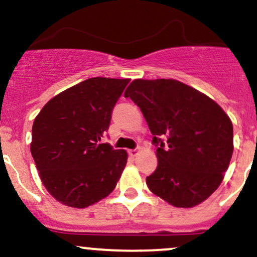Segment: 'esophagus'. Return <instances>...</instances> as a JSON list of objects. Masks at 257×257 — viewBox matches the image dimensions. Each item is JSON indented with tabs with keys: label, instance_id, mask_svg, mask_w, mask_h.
I'll use <instances>...</instances> for the list:
<instances>
[{
	"label": "esophagus",
	"instance_id": "obj_1",
	"mask_svg": "<svg viewBox=\"0 0 257 257\" xmlns=\"http://www.w3.org/2000/svg\"><path fill=\"white\" fill-rule=\"evenodd\" d=\"M138 152H139V149H133V150H129L128 154L131 155L132 157H135L138 155Z\"/></svg>",
	"mask_w": 257,
	"mask_h": 257
}]
</instances>
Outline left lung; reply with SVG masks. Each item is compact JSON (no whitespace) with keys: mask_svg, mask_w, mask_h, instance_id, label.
<instances>
[{"mask_svg":"<svg viewBox=\"0 0 257 257\" xmlns=\"http://www.w3.org/2000/svg\"><path fill=\"white\" fill-rule=\"evenodd\" d=\"M124 97L140 107L157 148L146 177L155 195L176 207L205 201L223 180L233 154V124L213 100L173 79H135Z\"/></svg>","mask_w":257,"mask_h":257,"instance_id":"left-lung-1","label":"left lung"}]
</instances>
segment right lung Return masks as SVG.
Returning a JSON list of instances; mask_svg holds the SVG:
<instances>
[{"label":"right lung","instance_id":"right-lung-1","mask_svg":"<svg viewBox=\"0 0 257 257\" xmlns=\"http://www.w3.org/2000/svg\"><path fill=\"white\" fill-rule=\"evenodd\" d=\"M128 83L86 79L51 98L36 115L30 151L42 184L61 204L85 208L117 185L128 154L100 142Z\"/></svg>","mask_w":257,"mask_h":257}]
</instances>
